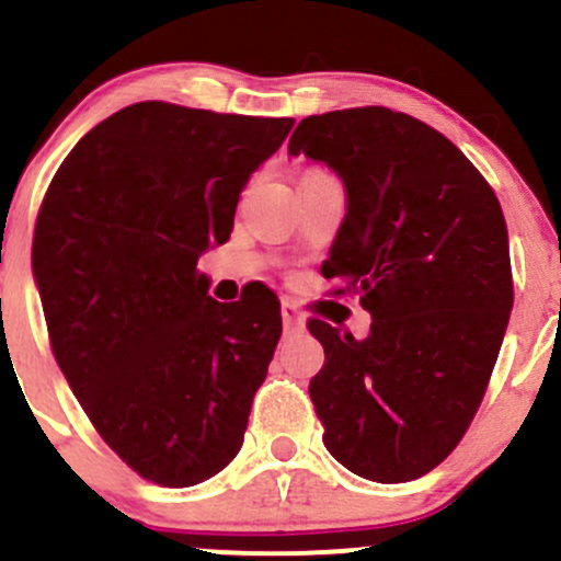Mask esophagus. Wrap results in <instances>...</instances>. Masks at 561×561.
I'll use <instances>...</instances> for the list:
<instances>
[{
  "label": "esophagus",
  "mask_w": 561,
  "mask_h": 561,
  "mask_svg": "<svg viewBox=\"0 0 561 561\" xmlns=\"http://www.w3.org/2000/svg\"><path fill=\"white\" fill-rule=\"evenodd\" d=\"M282 325H285L287 333H298L307 328V317L290 298H282Z\"/></svg>",
  "instance_id": "esophagus-1"
}]
</instances>
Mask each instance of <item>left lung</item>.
<instances>
[{
	"label": "left lung",
	"mask_w": 561,
	"mask_h": 561,
	"mask_svg": "<svg viewBox=\"0 0 561 561\" xmlns=\"http://www.w3.org/2000/svg\"><path fill=\"white\" fill-rule=\"evenodd\" d=\"M287 151L342 179L347 214L322 276L371 314L364 339L309 320L325 350L309 382L322 443L360 478L415 480L463 437L505 339L500 201L443 133L390 107L307 116Z\"/></svg>",
	"instance_id": "left-lung-1"
}]
</instances>
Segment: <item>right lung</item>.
<instances>
[{"label": "right lung", "mask_w": 561, "mask_h": 561, "mask_svg": "<svg viewBox=\"0 0 561 561\" xmlns=\"http://www.w3.org/2000/svg\"><path fill=\"white\" fill-rule=\"evenodd\" d=\"M293 118L135 103L89 129L37 214L32 271L50 350L100 437L171 489L228 467L282 336L257 285L208 296L197 257L225 244L249 175Z\"/></svg>", "instance_id": "obj_1"}]
</instances>
